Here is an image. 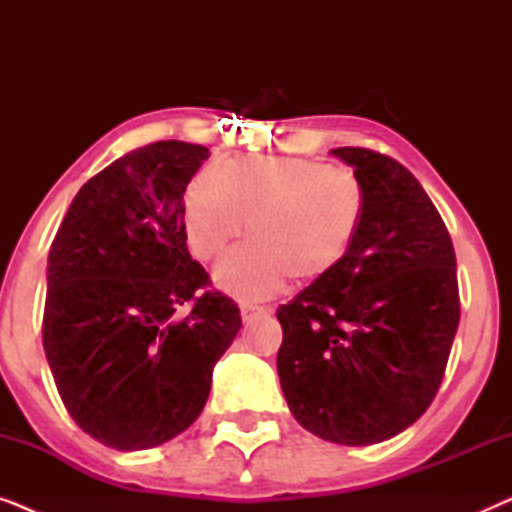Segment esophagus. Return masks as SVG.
I'll list each match as a JSON object with an SVG mask.
<instances>
[{"label":"esophagus","mask_w":512,"mask_h":512,"mask_svg":"<svg viewBox=\"0 0 512 512\" xmlns=\"http://www.w3.org/2000/svg\"><path fill=\"white\" fill-rule=\"evenodd\" d=\"M263 312H265L263 307H258V305H249V303L240 305V314H242L244 321H249L251 317H256V314H263Z\"/></svg>","instance_id":"esophagus-1"}]
</instances>
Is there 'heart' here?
<instances>
[{"label": "heart", "instance_id": "heart-1", "mask_svg": "<svg viewBox=\"0 0 512 512\" xmlns=\"http://www.w3.org/2000/svg\"><path fill=\"white\" fill-rule=\"evenodd\" d=\"M366 209V186L352 170L282 156L202 167L181 202L188 247L200 261L219 256L244 228L249 242L214 268V284L242 300L272 296L286 277L312 284L331 275Z\"/></svg>", "mask_w": 512, "mask_h": 512}]
</instances>
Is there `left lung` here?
<instances>
[{
  "label": "left lung",
  "instance_id": "1",
  "mask_svg": "<svg viewBox=\"0 0 512 512\" xmlns=\"http://www.w3.org/2000/svg\"><path fill=\"white\" fill-rule=\"evenodd\" d=\"M368 193L338 268L277 310V373L298 424L338 445L408 429L443 382L459 326L457 258L438 209L394 158L333 149Z\"/></svg>",
  "mask_w": 512,
  "mask_h": 512
}]
</instances>
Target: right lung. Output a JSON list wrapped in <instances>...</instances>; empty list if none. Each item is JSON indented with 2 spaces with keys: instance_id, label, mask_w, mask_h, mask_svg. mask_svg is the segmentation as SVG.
I'll return each instance as SVG.
<instances>
[{
  "instance_id": "add662e5",
  "label": "right lung",
  "mask_w": 512,
  "mask_h": 512,
  "mask_svg": "<svg viewBox=\"0 0 512 512\" xmlns=\"http://www.w3.org/2000/svg\"><path fill=\"white\" fill-rule=\"evenodd\" d=\"M207 158L177 139L125 153L81 186L48 251V366L74 422L114 450L186 431L242 328L233 300L200 293L186 247L181 202Z\"/></svg>"
}]
</instances>
